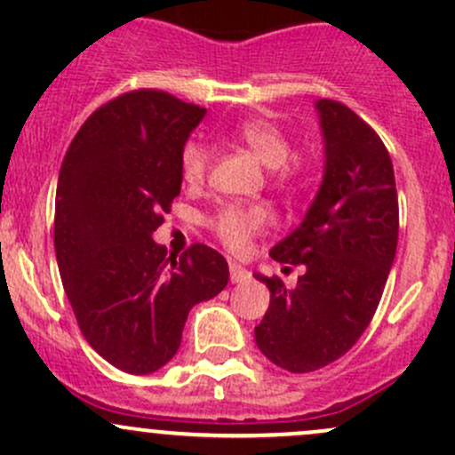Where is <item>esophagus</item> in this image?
<instances>
[{"mask_svg": "<svg viewBox=\"0 0 455 455\" xmlns=\"http://www.w3.org/2000/svg\"><path fill=\"white\" fill-rule=\"evenodd\" d=\"M228 272H231V283H243V281L251 279V272H248L246 267H242L240 264H235V261L228 264Z\"/></svg>", "mask_w": 455, "mask_h": 455, "instance_id": "34e87169", "label": "esophagus"}]
</instances>
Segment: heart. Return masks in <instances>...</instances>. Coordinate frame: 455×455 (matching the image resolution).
<instances>
[{"label":"heart","instance_id":"b5f03b06","mask_svg":"<svg viewBox=\"0 0 455 455\" xmlns=\"http://www.w3.org/2000/svg\"><path fill=\"white\" fill-rule=\"evenodd\" d=\"M235 137L240 140L252 155L257 156L261 165L267 170H276L279 180H294L305 174V164L300 161H288L291 155V143L283 131L276 124L267 119H246L237 126ZM212 152L204 141L194 140L185 146L180 155V170L185 180L191 185L200 183L209 170ZM266 213L259 207H224L212 220L215 235L231 248H246L251 237L264 227Z\"/></svg>","mask_w":455,"mask_h":455}]
</instances>
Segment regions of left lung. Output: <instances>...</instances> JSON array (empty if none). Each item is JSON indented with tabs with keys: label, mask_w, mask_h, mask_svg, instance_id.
I'll return each mask as SVG.
<instances>
[{
	"label": "left lung",
	"mask_w": 455,
	"mask_h": 455,
	"mask_svg": "<svg viewBox=\"0 0 455 455\" xmlns=\"http://www.w3.org/2000/svg\"><path fill=\"white\" fill-rule=\"evenodd\" d=\"M324 167L303 222L275 243L279 264L303 266L294 290L255 272L270 305L255 342L272 364L312 372L360 340L381 300L399 237L395 170L377 132L333 100L314 104Z\"/></svg>",
	"instance_id": "1"
}]
</instances>
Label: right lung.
<instances>
[{"label":"right lung","instance_id":"obj_1","mask_svg":"<svg viewBox=\"0 0 455 455\" xmlns=\"http://www.w3.org/2000/svg\"><path fill=\"white\" fill-rule=\"evenodd\" d=\"M204 108L141 89L98 108L59 174L54 246L80 331L108 364L150 375L180 347L194 305L228 283L218 251L167 257L152 240L180 194V155Z\"/></svg>","mask_w":455,"mask_h":455}]
</instances>
